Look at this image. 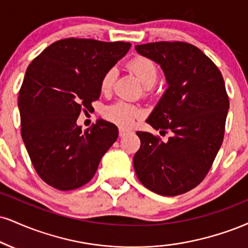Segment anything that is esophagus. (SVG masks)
Instances as JSON below:
<instances>
[{
	"mask_svg": "<svg viewBox=\"0 0 248 248\" xmlns=\"http://www.w3.org/2000/svg\"><path fill=\"white\" fill-rule=\"evenodd\" d=\"M129 133H130L129 129H124V128H120V129H119V136L120 137H124Z\"/></svg>",
	"mask_w": 248,
	"mask_h": 248,
	"instance_id": "esophagus-1",
	"label": "esophagus"
}]
</instances>
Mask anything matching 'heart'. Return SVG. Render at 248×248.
Returning a JSON list of instances; mask_svg holds the SVG:
<instances>
[{
	"label": "heart",
	"instance_id": "obj_1",
	"mask_svg": "<svg viewBox=\"0 0 248 248\" xmlns=\"http://www.w3.org/2000/svg\"><path fill=\"white\" fill-rule=\"evenodd\" d=\"M128 68L135 74L144 88L150 89L156 84L158 78V68L153 60L143 56H136L130 60ZM116 77V70L111 68L104 74L100 82V89L104 93L112 90ZM106 120L113 122L121 127H129L136 118L141 115V111L132 104L126 101H116L114 104L106 106L103 112Z\"/></svg>",
	"mask_w": 248,
	"mask_h": 248
}]
</instances>
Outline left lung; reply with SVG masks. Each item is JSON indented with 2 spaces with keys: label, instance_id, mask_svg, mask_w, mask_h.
I'll use <instances>...</instances> for the list:
<instances>
[{
  "label": "left lung",
  "instance_id": "8db88e82",
  "mask_svg": "<svg viewBox=\"0 0 248 248\" xmlns=\"http://www.w3.org/2000/svg\"><path fill=\"white\" fill-rule=\"evenodd\" d=\"M160 65L168 82L147 122L172 136L166 142L137 132L133 163L139 180L154 193L175 196L203 180L224 139L229 97L222 74L198 47L181 41L136 45Z\"/></svg>",
  "mask_w": 248,
  "mask_h": 248
}]
</instances>
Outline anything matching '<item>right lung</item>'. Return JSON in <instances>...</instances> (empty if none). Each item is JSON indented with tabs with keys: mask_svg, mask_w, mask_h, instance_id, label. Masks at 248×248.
Returning a JSON list of instances; mask_svg holds the SVG:
<instances>
[{
	"mask_svg": "<svg viewBox=\"0 0 248 248\" xmlns=\"http://www.w3.org/2000/svg\"><path fill=\"white\" fill-rule=\"evenodd\" d=\"M129 43L68 38L30 63L18 95L20 133L35 171L59 190L82 187L118 139L99 119L82 132L77 118L100 97L104 74L126 55Z\"/></svg>",
	"mask_w": 248,
	"mask_h": 248,
	"instance_id": "add662e5",
	"label": "right lung"
}]
</instances>
